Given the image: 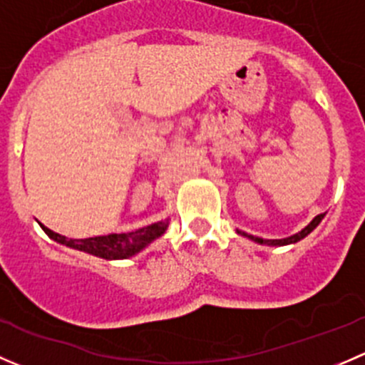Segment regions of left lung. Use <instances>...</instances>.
I'll return each mask as SVG.
<instances>
[{"label":"left lung","mask_w":365,"mask_h":365,"mask_svg":"<svg viewBox=\"0 0 365 365\" xmlns=\"http://www.w3.org/2000/svg\"><path fill=\"white\" fill-rule=\"evenodd\" d=\"M323 217H325V213H319V215H316L314 219L311 220V222L307 224V226L304 227V230L302 231H298L297 235H292V237H288V238H281V240H264V238H259V237H252V235H247V233H244V231H237L238 235H242V237H247V238H251V240H254V242H257V244H261V245H289V244H297V242H300L302 238H305L307 237L309 233H311L312 230H314L316 226H318L319 222H322V219Z\"/></svg>","instance_id":"1"}]
</instances>
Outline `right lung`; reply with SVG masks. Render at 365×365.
Returning <instances> with one entry per match:
<instances>
[{"label":"right lung","instance_id":"add662e5","mask_svg":"<svg viewBox=\"0 0 365 365\" xmlns=\"http://www.w3.org/2000/svg\"><path fill=\"white\" fill-rule=\"evenodd\" d=\"M40 224V222H38ZM169 226V219L160 220V222L150 224V226L141 227V230L130 231V233H111L104 235V237H93V238H67L60 233H54L49 227L40 224L43 231L49 235L53 240L58 244H63L67 247L77 249L88 254H93L97 257H104V259H127L134 254L141 252L146 245L152 244L153 240L162 237Z\"/></svg>","mask_w":365,"mask_h":365}]
</instances>
